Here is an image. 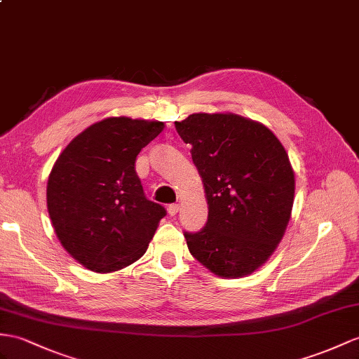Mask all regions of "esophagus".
<instances>
[{
  "label": "esophagus",
  "instance_id": "34e87169",
  "mask_svg": "<svg viewBox=\"0 0 359 359\" xmlns=\"http://www.w3.org/2000/svg\"><path fill=\"white\" fill-rule=\"evenodd\" d=\"M168 210H169V215L170 216H175V215L180 212V204H170Z\"/></svg>",
  "mask_w": 359,
  "mask_h": 359
}]
</instances>
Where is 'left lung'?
<instances>
[{
  "label": "left lung",
  "instance_id": "left-lung-1",
  "mask_svg": "<svg viewBox=\"0 0 359 359\" xmlns=\"http://www.w3.org/2000/svg\"><path fill=\"white\" fill-rule=\"evenodd\" d=\"M191 144L208 205L207 224L184 233L190 255L224 278L255 273L276 251L291 219L295 178L271 130L231 112H198L175 121Z\"/></svg>",
  "mask_w": 359,
  "mask_h": 359
}]
</instances>
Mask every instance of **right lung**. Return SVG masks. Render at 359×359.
I'll return each instance as SVG.
<instances>
[{
    "mask_svg": "<svg viewBox=\"0 0 359 359\" xmlns=\"http://www.w3.org/2000/svg\"><path fill=\"white\" fill-rule=\"evenodd\" d=\"M163 129L158 120L103 118L57 156L47 182L48 215L59 242L86 269L118 271L149 247L165 210L144 196L135 160Z\"/></svg>",
    "mask_w": 359,
    "mask_h": 359,
    "instance_id": "obj_1",
    "label": "right lung"
}]
</instances>
